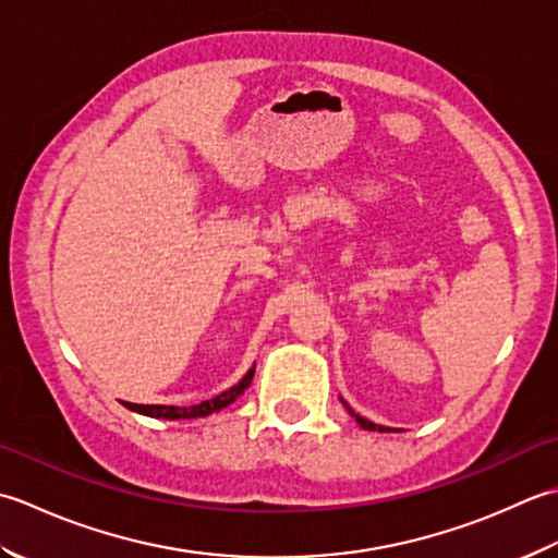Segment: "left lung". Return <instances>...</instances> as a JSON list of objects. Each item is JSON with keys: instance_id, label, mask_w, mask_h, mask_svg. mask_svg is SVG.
<instances>
[{"instance_id": "1", "label": "left lung", "mask_w": 558, "mask_h": 558, "mask_svg": "<svg viewBox=\"0 0 558 558\" xmlns=\"http://www.w3.org/2000/svg\"><path fill=\"white\" fill-rule=\"evenodd\" d=\"M339 400H342V397H339ZM342 404L347 407V412L356 418V424L361 426V428H366V430H380V434H385V430H392V428H388V426H380V424H373V422H368V418H363L361 414H356L354 409H351L344 400H342Z\"/></svg>"}]
</instances>
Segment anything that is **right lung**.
<instances>
[{
	"label": "right lung",
	"mask_w": 558,
	"mask_h": 558,
	"mask_svg": "<svg viewBox=\"0 0 558 558\" xmlns=\"http://www.w3.org/2000/svg\"><path fill=\"white\" fill-rule=\"evenodd\" d=\"M253 375L255 368H250L241 380H238L233 388L223 390L219 395H214L211 400H204L199 404H192V407H173V404H132V402H124V407L130 409V412L136 414H144V416H151V418H168V422H175V418H199V416H209L214 412H221L223 407L233 404L238 397H241L247 388L250 383H253Z\"/></svg>",
	"instance_id": "right-lung-1"
}]
</instances>
